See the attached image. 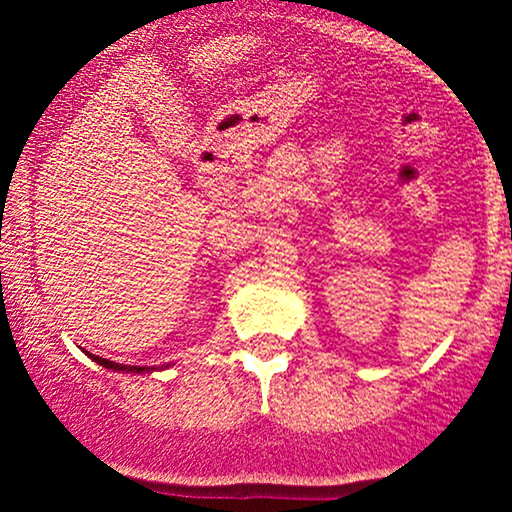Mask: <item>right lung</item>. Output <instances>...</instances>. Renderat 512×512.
Returning <instances> with one entry per match:
<instances>
[{"label":"right lung","instance_id":"right-lung-1","mask_svg":"<svg viewBox=\"0 0 512 512\" xmlns=\"http://www.w3.org/2000/svg\"><path fill=\"white\" fill-rule=\"evenodd\" d=\"M88 358H91V361H96L98 366H103V368H108V370H117V373H154V370H163V368H170L173 366V363H168V366H161V368H156V366H122V363H115V361H108V358H101V356H96V354H86Z\"/></svg>","mask_w":512,"mask_h":512}]
</instances>
